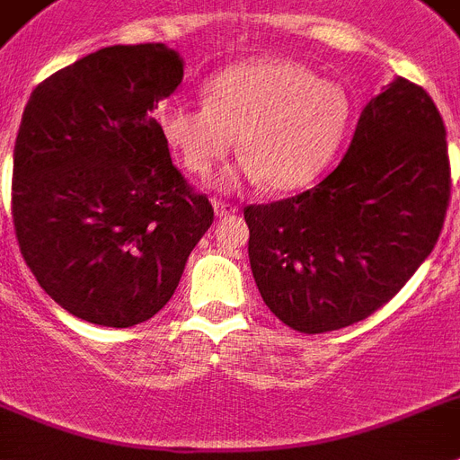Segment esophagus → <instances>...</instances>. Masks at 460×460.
Masks as SVG:
<instances>
[{"label": "esophagus", "instance_id": "obj_1", "mask_svg": "<svg viewBox=\"0 0 460 460\" xmlns=\"http://www.w3.org/2000/svg\"><path fill=\"white\" fill-rule=\"evenodd\" d=\"M214 211L218 218H223V216H233L237 214V207L230 202H223V199H214Z\"/></svg>", "mask_w": 460, "mask_h": 460}]
</instances>
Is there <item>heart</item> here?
Wrapping results in <instances>:
<instances>
[{"instance_id":"1","label":"heart","mask_w":460,"mask_h":460,"mask_svg":"<svg viewBox=\"0 0 460 460\" xmlns=\"http://www.w3.org/2000/svg\"><path fill=\"white\" fill-rule=\"evenodd\" d=\"M350 98L341 84L314 79L301 63L258 56L226 67L204 86V102H171L159 128L181 164L208 176L233 150L244 157L221 188L263 181L284 192L314 181L350 124Z\"/></svg>"}]
</instances>
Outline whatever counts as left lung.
Segmentation results:
<instances>
[{"label": "left lung", "instance_id": "left-lung-1", "mask_svg": "<svg viewBox=\"0 0 460 460\" xmlns=\"http://www.w3.org/2000/svg\"><path fill=\"white\" fill-rule=\"evenodd\" d=\"M449 197L439 110L397 77L362 110L348 153L322 183L244 208L265 305L301 333L367 320L430 256Z\"/></svg>", "mask_w": 460, "mask_h": 460}]
</instances>
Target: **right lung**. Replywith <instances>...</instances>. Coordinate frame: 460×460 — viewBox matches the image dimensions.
<instances>
[{
    "label": "right lung",
    "instance_id": "1",
    "mask_svg": "<svg viewBox=\"0 0 460 460\" xmlns=\"http://www.w3.org/2000/svg\"><path fill=\"white\" fill-rule=\"evenodd\" d=\"M181 82L173 49L117 44L53 72L25 105L11 185L18 246L41 289L79 320H150L214 223L153 117Z\"/></svg>",
    "mask_w": 460,
    "mask_h": 460
}]
</instances>
